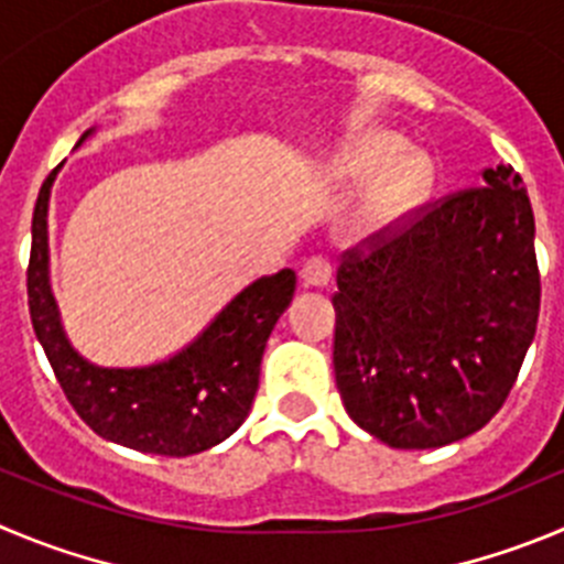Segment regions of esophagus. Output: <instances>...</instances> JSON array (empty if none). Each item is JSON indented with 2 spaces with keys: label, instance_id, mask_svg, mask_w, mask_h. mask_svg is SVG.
<instances>
[{
  "label": "esophagus",
  "instance_id": "1",
  "mask_svg": "<svg viewBox=\"0 0 564 564\" xmlns=\"http://www.w3.org/2000/svg\"><path fill=\"white\" fill-rule=\"evenodd\" d=\"M330 275H334V264H330V258L317 252V256L306 258V264L300 270V278L306 286H328Z\"/></svg>",
  "mask_w": 564,
  "mask_h": 564
}]
</instances>
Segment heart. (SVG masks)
Masks as SVG:
<instances>
[{
	"label": "heart",
	"mask_w": 564,
	"mask_h": 564,
	"mask_svg": "<svg viewBox=\"0 0 564 564\" xmlns=\"http://www.w3.org/2000/svg\"><path fill=\"white\" fill-rule=\"evenodd\" d=\"M406 155V141L398 139V135H370V139L359 141L354 150L347 152L345 161H341V170L354 177H378L394 166ZM431 181H434V170L425 158L414 155L406 158L401 166H394L383 183L378 186L376 197H372V217L387 223V219L398 217L403 210H409L412 205H417L420 199L429 194Z\"/></svg>",
	"instance_id": "heart-1"
}]
</instances>
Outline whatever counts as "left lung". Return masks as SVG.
<instances>
[{
  "label": "left lung",
  "mask_w": 564,
  "mask_h": 564,
  "mask_svg": "<svg viewBox=\"0 0 564 564\" xmlns=\"http://www.w3.org/2000/svg\"><path fill=\"white\" fill-rule=\"evenodd\" d=\"M334 372L347 414L392 448H442L496 417L540 317L534 214L512 166L345 250Z\"/></svg>",
  "instance_id": "left-lung-1"
}]
</instances>
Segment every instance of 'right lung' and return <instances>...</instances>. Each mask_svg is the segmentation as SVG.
I'll return each instance as SVG.
<instances>
[{
    "instance_id": "right-lung-1",
    "label": "right lung",
    "mask_w": 564,
    "mask_h": 564,
    "mask_svg": "<svg viewBox=\"0 0 564 564\" xmlns=\"http://www.w3.org/2000/svg\"><path fill=\"white\" fill-rule=\"evenodd\" d=\"M55 175L57 170L46 175L35 199L28 297L35 336L66 401L94 434L144 454L192 456L228 440L250 412L267 339L292 303L297 275L281 270L247 286L194 345L163 365L141 370L88 365L63 336L50 292L46 205Z\"/></svg>"
}]
</instances>
